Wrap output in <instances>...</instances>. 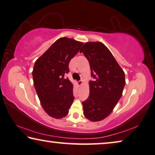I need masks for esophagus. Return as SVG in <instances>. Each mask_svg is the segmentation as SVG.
<instances>
[{
  "label": "esophagus",
  "mask_w": 155,
  "mask_h": 155,
  "mask_svg": "<svg viewBox=\"0 0 155 155\" xmlns=\"http://www.w3.org/2000/svg\"><path fill=\"white\" fill-rule=\"evenodd\" d=\"M83 84H84V81H83L82 80H80V81H78L77 82V84H78V86H81V85H82Z\"/></svg>",
  "instance_id": "1"
}]
</instances>
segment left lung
<instances>
[{
  "instance_id": "obj_1",
  "label": "left lung",
  "mask_w": 155,
  "mask_h": 155,
  "mask_svg": "<svg viewBox=\"0 0 155 155\" xmlns=\"http://www.w3.org/2000/svg\"><path fill=\"white\" fill-rule=\"evenodd\" d=\"M88 60L91 77L90 94L82 102L84 114L92 121L110 114L121 98L126 84L125 74L112 53L101 42H87L80 50Z\"/></svg>"
}]
</instances>
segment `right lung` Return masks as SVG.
I'll return each mask as SVG.
<instances>
[{"label": "right lung", "instance_id": "1", "mask_svg": "<svg viewBox=\"0 0 155 155\" xmlns=\"http://www.w3.org/2000/svg\"><path fill=\"white\" fill-rule=\"evenodd\" d=\"M83 43L62 37L57 40L35 62L34 85L43 110L55 119L66 117L74 99L73 84L65 74L69 64Z\"/></svg>", "mask_w": 155, "mask_h": 155}]
</instances>
